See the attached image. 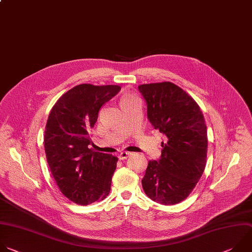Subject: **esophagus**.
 <instances>
[{
    "mask_svg": "<svg viewBox=\"0 0 252 252\" xmlns=\"http://www.w3.org/2000/svg\"><path fill=\"white\" fill-rule=\"evenodd\" d=\"M130 155H131L130 152H121V153L119 154V159H120V160H125V159H127Z\"/></svg>",
    "mask_w": 252,
    "mask_h": 252,
    "instance_id": "esophagus-1",
    "label": "esophagus"
}]
</instances>
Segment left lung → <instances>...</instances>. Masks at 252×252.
Returning a JSON list of instances; mask_svg holds the SVG:
<instances>
[{"mask_svg": "<svg viewBox=\"0 0 252 252\" xmlns=\"http://www.w3.org/2000/svg\"><path fill=\"white\" fill-rule=\"evenodd\" d=\"M147 104V117L163 133L159 160H151L142 187L145 193L162 205L184 200L202 177L208 152L207 126L194 100L172 82L138 86Z\"/></svg>", "mask_w": 252, "mask_h": 252, "instance_id": "obj_1", "label": "left lung"}]
</instances>
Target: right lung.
Here are the masks:
<instances>
[{"label": "right lung", "instance_id": "obj_1", "mask_svg": "<svg viewBox=\"0 0 252 252\" xmlns=\"http://www.w3.org/2000/svg\"><path fill=\"white\" fill-rule=\"evenodd\" d=\"M118 85H77L64 93L48 115L44 151L61 191L71 202L88 205L105 198L111 188L117 157L95 152L89 132L101 107Z\"/></svg>", "mask_w": 252, "mask_h": 252}]
</instances>
